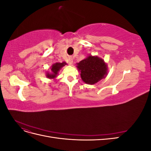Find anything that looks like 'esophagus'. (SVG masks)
Instances as JSON below:
<instances>
[{
    "label": "esophagus",
    "mask_w": 151,
    "mask_h": 151,
    "mask_svg": "<svg viewBox=\"0 0 151 151\" xmlns=\"http://www.w3.org/2000/svg\"><path fill=\"white\" fill-rule=\"evenodd\" d=\"M72 62H73L72 58H68V63H69V64H70V65H72Z\"/></svg>",
    "instance_id": "esophagus-1"
}]
</instances>
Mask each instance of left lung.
<instances>
[{
  "mask_svg": "<svg viewBox=\"0 0 151 151\" xmlns=\"http://www.w3.org/2000/svg\"><path fill=\"white\" fill-rule=\"evenodd\" d=\"M82 80L85 83L94 84L107 75V66L104 60L98 57L89 56L77 63Z\"/></svg>",
  "mask_w": 151,
  "mask_h": 151,
  "instance_id": "left-lung-1",
  "label": "left lung"
}]
</instances>
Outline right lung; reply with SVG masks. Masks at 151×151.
Masks as SVG:
<instances>
[{
	"mask_svg": "<svg viewBox=\"0 0 151 151\" xmlns=\"http://www.w3.org/2000/svg\"><path fill=\"white\" fill-rule=\"evenodd\" d=\"M65 65H66L65 62H62V63H56L53 64L51 70H52V73L51 74H49V73H47V77H48V78H55L58 74V72L60 70V68L64 66Z\"/></svg>",
	"mask_w": 151,
	"mask_h": 151,
	"instance_id": "1",
	"label": "right lung"
}]
</instances>
